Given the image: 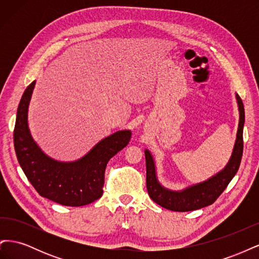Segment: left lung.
<instances>
[{"instance_id":"left-lung-1","label":"left lung","mask_w":259,"mask_h":259,"mask_svg":"<svg viewBox=\"0 0 259 259\" xmlns=\"http://www.w3.org/2000/svg\"><path fill=\"white\" fill-rule=\"evenodd\" d=\"M237 104L239 107V125L236 143L230 159L226 166L217 174L209 177L202 183H198L185 188L183 190H170L159 182L156 176V168L151 152L146 149V169H147V190L156 204L162 207L175 211H189L208 206L216 201L223 193L231 179L239 169L243 153V126H244L245 114L244 106L238 94H236Z\"/></svg>"}]
</instances>
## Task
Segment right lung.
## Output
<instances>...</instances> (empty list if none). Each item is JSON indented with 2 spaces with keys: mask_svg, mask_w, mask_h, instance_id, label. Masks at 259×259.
Wrapping results in <instances>:
<instances>
[{
  "mask_svg": "<svg viewBox=\"0 0 259 259\" xmlns=\"http://www.w3.org/2000/svg\"><path fill=\"white\" fill-rule=\"evenodd\" d=\"M35 81L20 99L14 130V146L20 166L38 194L66 206H83L103 195L108 161L126 147L130 130L101 139L82 158L71 162L55 160L34 142L28 125V109Z\"/></svg>",
  "mask_w": 259,
  "mask_h": 259,
  "instance_id": "obj_1",
  "label": "right lung"
}]
</instances>
